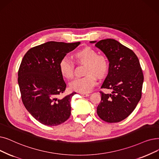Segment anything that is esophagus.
Instances as JSON below:
<instances>
[{
	"label": "esophagus",
	"instance_id": "34e87169",
	"mask_svg": "<svg viewBox=\"0 0 159 159\" xmlns=\"http://www.w3.org/2000/svg\"><path fill=\"white\" fill-rule=\"evenodd\" d=\"M80 94L82 96H84V97H87V96L89 95V93H80Z\"/></svg>",
	"mask_w": 159,
	"mask_h": 159
}]
</instances>
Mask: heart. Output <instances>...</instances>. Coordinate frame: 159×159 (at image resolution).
Here are the masks:
<instances>
[{"instance_id": "b5f03b06", "label": "heart", "mask_w": 159, "mask_h": 159, "mask_svg": "<svg viewBox=\"0 0 159 159\" xmlns=\"http://www.w3.org/2000/svg\"><path fill=\"white\" fill-rule=\"evenodd\" d=\"M74 58L78 63L86 65L84 74L86 76L73 80L70 88L72 90L80 93H88L96 84L95 76L101 79L105 77L109 70V60L104 54L90 47H85L74 54ZM59 70L63 77L70 80L74 77V64L67 58L61 60Z\"/></svg>"}]
</instances>
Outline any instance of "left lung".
<instances>
[{"mask_svg": "<svg viewBox=\"0 0 159 159\" xmlns=\"http://www.w3.org/2000/svg\"><path fill=\"white\" fill-rule=\"evenodd\" d=\"M90 43H95L109 60L108 73L101 88L112 91L110 94L100 92L97 113L106 122H120L133 112L141 99L143 75L139 60L132 50L114 39Z\"/></svg>", "mask_w": 159, "mask_h": 159, "instance_id": "1", "label": "left lung"}]
</instances>
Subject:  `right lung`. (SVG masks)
<instances>
[{
  "mask_svg": "<svg viewBox=\"0 0 159 159\" xmlns=\"http://www.w3.org/2000/svg\"><path fill=\"white\" fill-rule=\"evenodd\" d=\"M80 43L48 41L31 48L20 63L18 84L23 105L34 118L45 125H58L71 115L70 102L76 92L61 99L57 98L66 88L59 64Z\"/></svg>",
  "mask_w": 159,
  "mask_h": 159,
  "instance_id": "1",
  "label": "right lung"
}]
</instances>
